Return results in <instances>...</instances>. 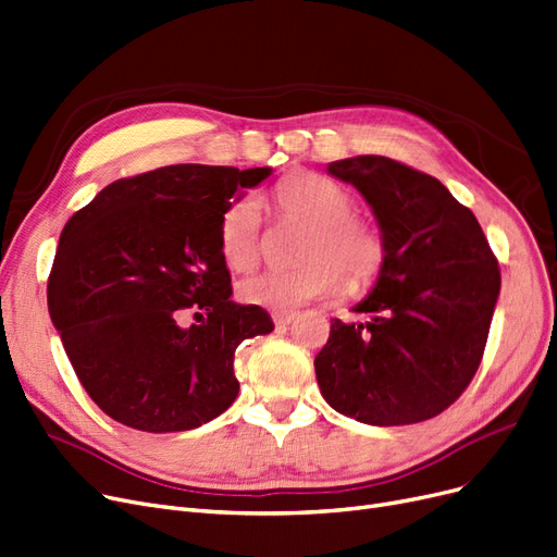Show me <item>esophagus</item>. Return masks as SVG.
<instances>
[{
    "label": "esophagus",
    "mask_w": 557,
    "mask_h": 557,
    "mask_svg": "<svg viewBox=\"0 0 557 557\" xmlns=\"http://www.w3.org/2000/svg\"><path fill=\"white\" fill-rule=\"evenodd\" d=\"M294 319H296L294 311H275L273 313V323L275 325H288Z\"/></svg>",
    "instance_id": "obj_1"
}]
</instances>
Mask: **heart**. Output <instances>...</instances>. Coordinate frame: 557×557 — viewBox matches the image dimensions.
Segmentation results:
<instances>
[{
    "label": "heart",
    "mask_w": 557,
    "mask_h": 557,
    "mask_svg": "<svg viewBox=\"0 0 557 557\" xmlns=\"http://www.w3.org/2000/svg\"><path fill=\"white\" fill-rule=\"evenodd\" d=\"M273 202L286 219L309 225L302 261L296 271H261L238 284L246 305L271 311H294L317 300L342 296L343 269L352 286L369 284L382 269L380 234L352 215L350 190L319 173H298L280 182ZM219 244L234 271H250L261 252V207L257 198L240 196L221 215ZM339 268L336 270L333 263Z\"/></svg>",
    "instance_id": "obj_1"
}]
</instances>
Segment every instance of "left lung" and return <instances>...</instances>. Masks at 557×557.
<instances>
[{
    "mask_svg": "<svg viewBox=\"0 0 557 557\" xmlns=\"http://www.w3.org/2000/svg\"><path fill=\"white\" fill-rule=\"evenodd\" d=\"M327 173L369 202L384 246L371 294L334 319L313 359L323 398L359 423L409 425L442 414L473 380L500 292L498 261L471 209L425 173L361 154Z\"/></svg>",
    "mask_w": 557,
    "mask_h": 557,
    "instance_id": "8db88e82",
    "label": "left lung"
}]
</instances>
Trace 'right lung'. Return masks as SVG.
Masks as SVG:
<instances>
[{"instance_id": "add662e5", "label": "right lung", "mask_w": 557, "mask_h": 557, "mask_svg": "<svg viewBox=\"0 0 557 557\" xmlns=\"http://www.w3.org/2000/svg\"><path fill=\"white\" fill-rule=\"evenodd\" d=\"M271 173L165 165L109 184L65 223L47 307L84 389L113 421L182 432L236 400L238 344L275 325L230 298L219 227L227 205ZM188 308L201 321L184 329Z\"/></svg>"}]
</instances>
